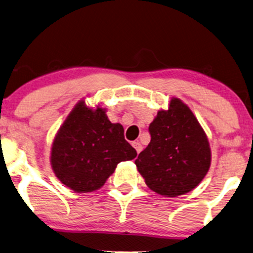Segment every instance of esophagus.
<instances>
[{
  "label": "esophagus",
  "instance_id": "34e87169",
  "mask_svg": "<svg viewBox=\"0 0 253 253\" xmlns=\"http://www.w3.org/2000/svg\"><path fill=\"white\" fill-rule=\"evenodd\" d=\"M132 146L135 148V150H136V153L139 154L141 150H142V146H141V143L140 142H133L132 143Z\"/></svg>",
  "mask_w": 253,
  "mask_h": 253
}]
</instances>
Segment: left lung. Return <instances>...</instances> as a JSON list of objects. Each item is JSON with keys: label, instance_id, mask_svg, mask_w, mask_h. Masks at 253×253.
Here are the masks:
<instances>
[{"label": "left lung", "instance_id": "1", "mask_svg": "<svg viewBox=\"0 0 253 253\" xmlns=\"http://www.w3.org/2000/svg\"><path fill=\"white\" fill-rule=\"evenodd\" d=\"M151 140L135 164L147 186L164 197L194 190L211 168L208 137L197 117L183 100L172 97L168 110H160L149 125Z\"/></svg>", "mask_w": 253, "mask_h": 253}]
</instances>
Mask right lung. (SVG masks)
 I'll return each mask as SVG.
<instances>
[{
	"label": "right lung",
	"mask_w": 253,
	"mask_h": 253,
	"mask_svg": "<svg viewBox=\"0 0 253 253\" xmlns=\"http://www.w3.org/2000/svg\"><path fill=\"white\" fill-rule=\"evenodd\" d=\"M106 111L100 105L87 106L81 99L53 139V172L76 193L99 190L118 163L136 157V150L125 140L123 125L111 123Z\"/></svg>",
	"instance_id": "1"
}]
</instances>
